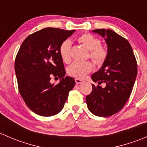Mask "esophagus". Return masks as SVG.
<instances>
[{"label": "esophagus", "mask_w": 147, "mask_h": 147, "mask_svg": "<svg viewBox=\"0 0 147 147\" xmlns=\"http://www.w3.org/2000/svg\"><path fill=\"white\" fill-rule=\"evenodd\" d=\"M75 82H76V84H81V83L83 82V80L81 79H79V78H76L75 79Z\"/></svg>", "instance_id": "obj_1"}]
</instances>
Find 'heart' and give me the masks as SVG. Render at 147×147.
Listing matches in <instances>:
<instances>
[{
    "label": "heart",
    "instance_id": "obj_1",
    "mask_svg": "<svg viewBox=\"0 0 147 147\" xmlns=\"http://www.w3.org/2000/svg\"><path fill=\"white\" fill-rule=\"evenodd\" d=\"M80 43L90 50V58L96 65H102L106 60L108 52L106 47L101 45L100 38L90 33H84L77 38ZM60 55L65 63H69L71 60V42L66 40L62 42L59 49ZM93 65L91 62L75 61L67 69L68 75L77 78H83L92 71Z\"/></svg>",
    "mask_w": 147,
    "mask_h": 147
}]
</instances>
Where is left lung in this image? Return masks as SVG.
I'll use <instances>...</instances> for the list:
<instances>
[{
	"mask_svg": "<svg viewBox=\"0 0 147 147\" xmlns=\"http://www.w3.org/2000/svg\"><path fill=\"white\" fill-rule=\"evenodd\" d=\"M93 32L105 38L108 55L98 72L92 75V90L86 97L89 110L98 117L112 116L121 110L133 90L137 75V64L127 39L112 30L97 29ZM105 83L104 88L99 86Z\"/></svg>",
	"mask_w": 147,
	"mask_h": 147,
	"instance_id": "1",
	"label": "left lung"
}]
</instances>
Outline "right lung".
Masks as SVG:
<instances>
[{"label": "right lung", "instance_id": "right-lung-1", "mask_svg": "<svg viewBox=\"0 0 147 147\" xmlns=\"http://www.w3.org/2000/svg\"><path fill=\"white\" fill-rule=\"evenodd\" d=\"M73 30L46 28L31 34L20 46L15 60V72L20 94L26 105L35 114L51 117L63 109L73 78L65 76L60 46ZM53 76L61 81L50 83Z\"/></svg>", "mask_w": 147, "mask_h": 147}]
</instances>
